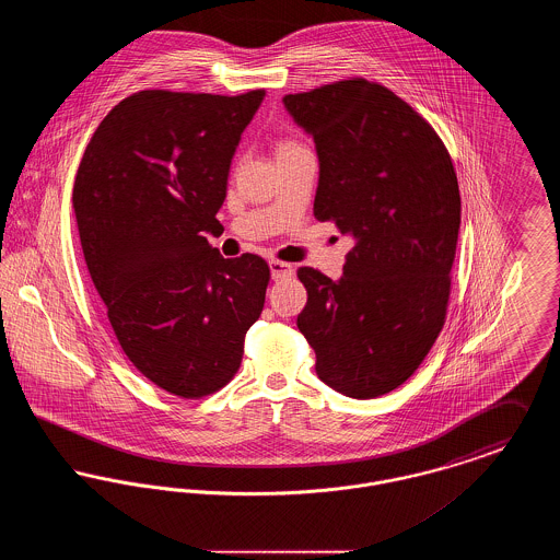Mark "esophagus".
I'll use <instances>...</instances> for the list:
<instances>
[{
  "label": "esophagus",
  "instance_id": "34e87169",
  "mask_svg": "<svg viewBox=\"0 0 560 560\" xmlns=\"http://www.w3.org/2000/svg\"><path fill=\"white\" fill-rule=\"evenodd\" d=\"M268 267H270V277H272L275 281H283V279H288V277H292L293 275L292 265L281 262V260H270Z\"/></svg>",
  "mask_w": 560,
  "mask_h": 560
}]
</instances>
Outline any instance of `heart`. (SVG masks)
Wrapping results in <instances>:
<instances>
[{
	"label": "heart",
	"instance_id": "heart-1",
	"mask_svg": "<svg viewBox=\"0 0 560 560\" xmlns=\"http://www.w3.org/2000/svg\"><path fill=\"white\" fill-rule=\"evenodd\" d=\"M302 144L298 142V140H293V138H285V140H281L279 144H277V155H281V153H288V151H293V149H300Z\"/></svg>",
	"mask_w": 560,
	"mask_h": 560
}]
</instances>
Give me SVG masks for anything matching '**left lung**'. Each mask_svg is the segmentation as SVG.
Returning <instances> with one entry per match:
<instances>
[{
    "label": "left lung",
    "mask_w": 560,
    "mask_h": 560,
    "mask_svg": "<svg viewBox=\"0 0 560 560\" xmlns=\"http://www.w3.org/2000/svg\"><path fill=\"white\" fill-rule=\"evenodd\" d=\"M283 105L317 147L315 218L354 240L338 281L298 268L308 293L298 329L320 382L375 399L413 375L445 325L462 212L453 161L427 119L375 81H334Z\"/></svg>",
    "instance_id": "left-lung-1"
}]
</instances>
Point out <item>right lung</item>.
Here are the masks:
<instances>
[{"mask_svg": "<svg viewBox=\"0 0 560 560\" xmlns=\"http://www.w3.org/2000/svg\"><path fill=\"white\" fill-rule=\"evenodd\" d=\"M265 90L240 96L142 90L92 133L73 210L92 283L133 368L180 399L237 373L270 268L208 243L231 160Z\"/></svg>", "mask_w": 560, "mask_h": 560, "instance_id": "right-lung-1", "label": "right lung"}]
</instances>
